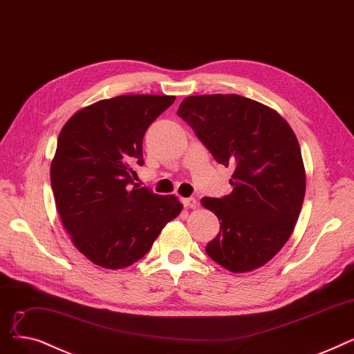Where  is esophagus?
I'll list each match as a JSON object with an SVG mask.
<instances>
[{
    "label": "esophagus",
    "instance_id": "esophagus-1",
    "mask_svg": "<svg viewBox=\"0 0 354 354\" xmlns=\"http://www.w3.org/2000/svg\"><path fill=\"white\" fill-rule=\"evenodd\" d=\"M183 205L186 206L187 209H196L197 207V200L194 197H189V198H183Z\"/></svg>",
    "mask_w": 354,
    "mask_h": 354
}]
</instances>
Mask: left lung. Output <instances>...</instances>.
Returning <instances> with one entry per match:
<instances>
[{
  "label": "left lung",
  "mask_w": 354,
  "mask_h": 354,
  "mask_svg": "<svg viewBox=\"0 0 354 354\" xmlns=\"http://www.w3.org/2000/svg\"><path fill=\"white\" fill-rule=\"evenodd\" d=\"M177 115L218 164L234 167L230 194L201 198L221 222L207 255L230 272L254 271L287 243L304 201L295 133L278 112L239 95L189 96Z\"/></svg>",
  "instance_id": "1"
}]
</instances>
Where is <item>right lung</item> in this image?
<instances>
[{"label":"right lung","instance_id":"obj_1","mask_svg":"<svg viewBox=\"0 0 354 354\" xmlns=\"http://www.w3.org/2000/svg\"><path fill=\"white\" fill-rule=\"evenodd\" d=\"M176 100L122 95L77 111L62 128L50 178L63 227L95 265L122 269L141 259L183 205L133 186L145 131Z\"/></svg>","mask_w":354,"mask_h":354}]
</instances>
